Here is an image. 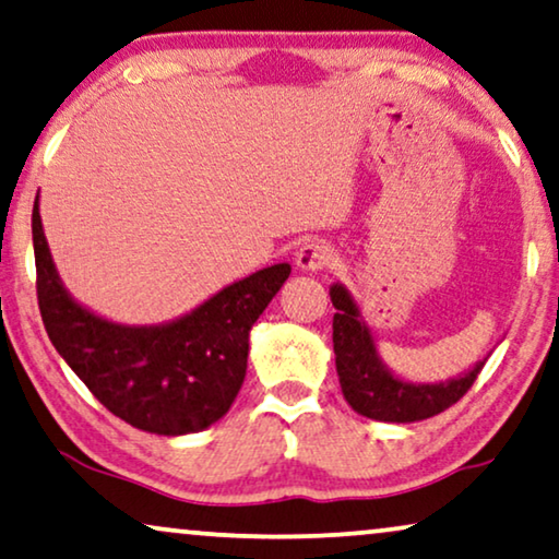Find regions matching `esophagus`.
Segmentation results:
<instances>
[{
    "instance_id": "1",
    "label": "esophagus",
    "mask_w": 559,
    "mask_h": 559,
    "mask_svg": "<svg viewBox=\"0 0 559 559\" xmlns=\"http://www.w3.org/2000/svg\"><path fill=\"white\" fill-rule=\"evenodd\" d=\"M331 261H333L331 246L321 243V240H306V243L298 246V251H296V265L304 273L323 271L326 265H331Z\"/></svg>"
}]
</instances>
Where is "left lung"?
I'll return each instance as SVG.
<instances>
[{
	"instance_id": "1",
	"label": "left lung",
	"mask_w": 559,
	"mask_h": 559,
	"mask_svg": "<svg viewBox=\"0 0 559 559\" xmlns=\"http://www.w3.org/2000/svg\"><path fill=\"white\" fill-rule=\"evenodd\" d=\"M329 296L336 308L333 313V354H336L338 384L348 406L366 419L409 424L437 416L460 402L489 359L487 354L472 369L447 381H435V384L402 379L381 359L377 338L361 316V306L356 304L352 290L341 283H333Z\"/></svg>"
}]
</instances>
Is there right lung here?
I'll use <instances>...</instances> for the list:
<instances>
[{
	"label": "right lung",
	"mask_w": 559,
	"mask_h": 559,
	"mask_svg": "<svg viewBox=\"0 0 559 559\" xmlns=\"http://www.w3.org/2000/svg\"><path fill=\"white\" fill-rule=\"evenodd\" d=\"M37 298L47 336L67 366L122 421L160 437L195 435L228 414L246 379L253 323L290 276L288 263L221 288L178 319L130 326L74 301L32 211Z\"/></svg>",
	"instance_id": "add662e5"
}]
</instances>
